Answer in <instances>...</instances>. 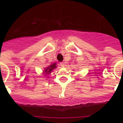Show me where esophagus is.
Segmentation results:
<instances>
[{"label":"esophagus","mask_w":123,"mask_h":123,"mask_svg":"<svg viewBox=\"0 0 123 123\" xmlns=\"http://www.w3.org/2000/svg\"><path fill=\"white\" fill-rule=\"evenodd\" d=\"M60 65H61V67H64V66H65V64H64V62H60Z\"/></svg>","instance_id":"esophagus-1"}]
</instances>
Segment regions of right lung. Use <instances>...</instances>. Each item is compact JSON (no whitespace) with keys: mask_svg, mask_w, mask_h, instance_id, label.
<instances>
[{"mask_svg":"<svg viewBox=\"0 0 123 123\" xmlns=\"http://www.w3.org/2000/svg\"><path fill=\"white\" fill-rule=\"evenodd\" d=\"M56 68H57V66H56V63H53L52 64L49 66L48 67L45 68V69H44V73L47 74V75H48V74H50L52 72L53 69Z\"/></svg>","mask_w":123,"mask_h":123,"instance_id":"obj_1","label":"right lung"}]
</instances>
